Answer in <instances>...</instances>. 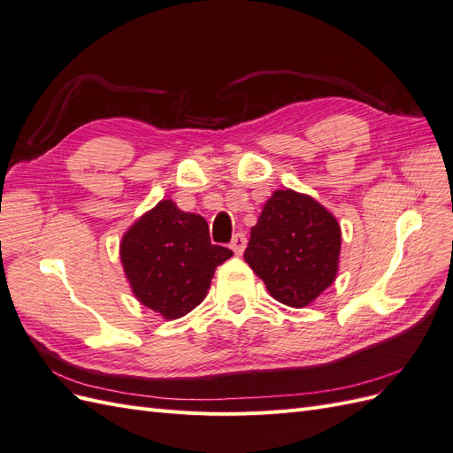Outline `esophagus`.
Here are the masks:
<instances>
[{"mask_svg": "<svg viewBox=\"0 0 453 453\" xmlns=\"http://www.w3.org/2000/svg\"><path fill=\"white\" fill-rule=\"evenodd\" d=\"M245 243H248V238H245L243 232H238V234L232 236L230 250L234 251L236 255H242V253H243V250H245Z\"/></svg>", "mask_w": 453, "mask_h": 453, "instance_id": "34e87169", "label": "esophagus"}]
</instances>
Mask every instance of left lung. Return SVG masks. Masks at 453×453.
<instances>
[{
    "instance_id": "8db88e82",
    "label": "left lung",
    "mask_w": 453,
    "mask_h": 453,
    "mask_svg": "<svg viewBox=\"0 0 453 453\" xmlns=\"http://www.w3.org/2000/svg\"><path fill=\"white\" fill-rule=\"evenodd\" d=\"M342 232L308 195L276 190L265 203L243 258L278 303L304 308L336 278Z\"/></svg>"
}]
</instances>
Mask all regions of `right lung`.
<instances>
[{
    "label": "right lung",
    "mask_w": 453,
    "mask_h": 453,
    "mask_svg": "<svg viewBox=\"0 0 453 453\" xmlns=\"http://www.w3.org/2000/svg\"><path fill=\"white\" fill-rule=\"evenodd\" d=\"M232 253L210 242L196 213L162 200L142 215L120 242V260L132 293L166 319L183 318L208 295L215 268Z\"/></svg>",
    "instance_id": "add662e5"
}]
</instances>
